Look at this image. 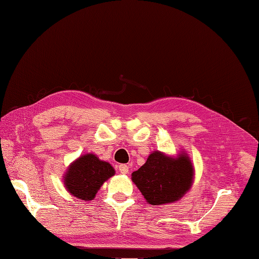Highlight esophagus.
<instances>
[{
  "mask_svg": "<svg viewBox=\"0 0 259 259\" xmlns=\"http://www.w3.org/2000/svg\"><path fill=\"white\" fill-rule=\"evenodd\" d=\"M119 171H120V173H122V175H128L129 167L126 166L125 164H121V165H119Z\"/></svg>",
  "mask_w": 259,
  "mask_h": 259,
  "instance_id": "esophagus-1",
  "label": "esophagus"
}]
</instances>
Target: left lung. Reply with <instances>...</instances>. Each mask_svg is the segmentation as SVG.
Returning a JSON list of instances; mask_svg holds the SVG:
<instances>
[{
  "instance_id": "1",
  "label": "left lung",
  "mask_w": 259,
  "mask_h": 259,
  "mask_svg": "<svg viewBox=\"0 0 259 259\" xmlns=\"http://www.w3.org/2000/svg\"><path fill=\"white\" fill-rule=\"evenodd\" d=\"M194 176V165L185 150L177 156L154 150L144 165L133 172L131 180L148 204L164 205L180 200L190 190Z\"/></svg>"
}]
</instances>
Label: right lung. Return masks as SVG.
I'll return each mask as SVG.
<instances>
[{"instance_id": "right-lung-1", "label": "right lung", "mask_w": 259, "mask_h": 259, "mask_svg": "<svg viewBox=\"0 0 259 259\" xmlns=\"http://www.w3.org/2000/svg\"><path fill=\"white\" fill-rule=\"evenodd\" d=\"M114 175L115 170L109 162L89 153L70 164L63 175V183L72 196L81 200H93L103 183Z\"/></svg>"}]
</instances>
